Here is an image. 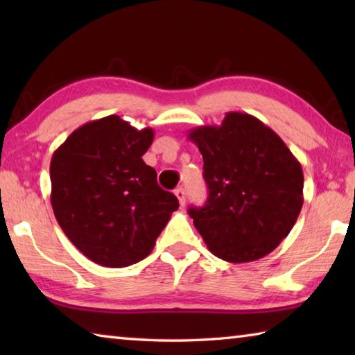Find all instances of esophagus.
I'll return each mask as SVG.
<instances>
[{
	"label": "esophagus",
	"instance_id": "esophagus-1",
	"mask_svg": "<svg viewBox=\"0 0 355 355\" xmlns=\"http://www.w3.org/2000/svg\"><path fill=\"white\" fill-rule=\"evenodd\" d=\"M175 196H177V199L180 202V205L184 207V203H186V191L183 188H177L175 189Z\"/></svg>",
	"mask_w": 355,
	"mask_h": 355
}]
</instances>
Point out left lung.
Returning <instances> with one entry per match:
<instances>
[{"instance_id":"1","label":"left lung","mask_w":355,"mask_h":355,"mask_svg":"<svg viewBox=\"0 0 355 355\" xmlns=\"http://www.w3.org/2000/svg\"><path fill=\"white\" fill-rule=\"evenodd\" d=\"M203 156L205 207L188 213L213 255L230 263L266 257L288 236L304 203V173L280 136L245 112L192 128Z\"/></svg>"}]
</instances>
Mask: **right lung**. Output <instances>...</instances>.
Returning <instances> with one entry per match:
<instances>
[{"mask_svg":"<svg viewBox=\"0 0 355 355\" xmlns=\"http://www.w3.org/2000/svg\"><path fill=\"white\" fill-rule=\"evenodd\" d=\"M153 130L119 116L81 125L53 153L51 207L58 224L89 260L125 268L153 250L178 199L161 189L142 155Z\"/></svg>","mask_w":355,"mask_h":355,"instance_id":"right-lung-1","label":"right lung"}]
</instances>
